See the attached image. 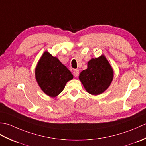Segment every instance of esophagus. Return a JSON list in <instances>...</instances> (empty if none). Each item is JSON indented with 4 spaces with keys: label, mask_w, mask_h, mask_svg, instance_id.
<instances>
[{
    "label": "esophagus",
    "mask_w": 146,
    "mask_h": 146,
    "mask_svg": "<svg viewBox=\"0 0 146 146\" xmlns=\"http://www.w3.org/2000/svg\"><path fill=\"white\" fill-rule=\"evenodd\" d=\"M73 75L75 77H78V75H79V70H75L73 71Z\"/></svg>",
    "instance_id": "obj_1"
}]
</instances>
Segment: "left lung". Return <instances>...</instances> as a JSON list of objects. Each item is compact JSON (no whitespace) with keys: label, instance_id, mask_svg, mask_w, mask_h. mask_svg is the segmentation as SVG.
<instances>
[{"label":"left lung","instance_id":"obj_1","mask_svg":"<svg viewBox=\"0 0 146 146\" xmlns=\"http://www.w3.org/2000/svg\"><path fill=\"white\" fill-rule=\"evenodd\" d=\"M113 70L104 55L92 59L86 70L82 71L79 79L89 94H101L106 90L112 81Z\"/></svg>","mask_w":146,"mask_h":146}]
</instances>
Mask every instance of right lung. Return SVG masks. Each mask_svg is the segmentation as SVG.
I'll return each instance as SVG.
<instances>
[{"label": "right lung", "instance_id": "obj_1", "mask_svg": "<svg viewBox=\"0 0 146 146\" xmlns=\"http://www.w3.org/2000/svg\"><path fill=\"white\" fill-rule=\"evenodd\" d=\"M35 75L42 90L51 97L60 94L66 83L73 78L70 70L57 58L47 51L44 52L39 61Z\"/></svg>", "mask_w": 146, "mask_h": 146}]
</instances>
